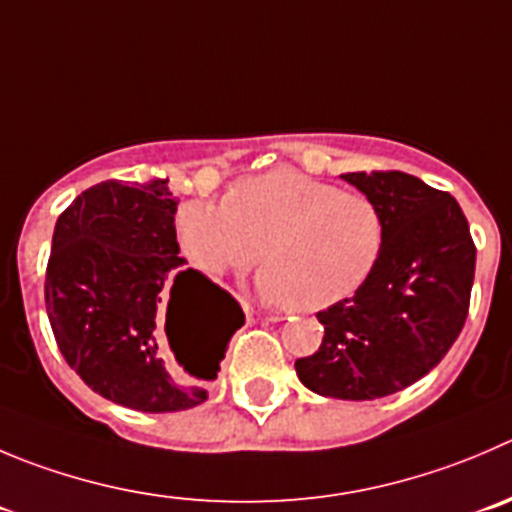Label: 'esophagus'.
Here are the masks:
<instances>
[{
	"label": "esophagus",
	"mask_w": 512,
	"mask_h": 512,
	"mask_svg": "<svg viewBox=\"0 0 512 512\" xmlns=\"http://www.w3.org/2000/svg\"><path fill=\"white\" fill-rule=\"evenodd\" d=\"M243 311H246V316H253V314H256V311H253L251 306L246 304V301H243ZM266 319H269V321H281V319H284V316H281V314H266Z\"/></svg>",
	"instance_id": "obj_1"
}]
</instances>
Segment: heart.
<instances>
[{"label": "heart", "instance_id": "heart-1", "mask_svg": "<svg viewBox=\"0 0 512 512\" xmlns=\"http://www.w3.org/2000/svg\"><path fill=\"white\" fill-rule=\"evenodd\" d=\"M175 238L208 276L248 271L264 251L259 286L266 299L319 311L347 301L372 276L384 248V218L362 193L274 168L238 180L223 203H180Z\"/></svg>", "mask_w": 512, "mask_h": 512}]
</instances>
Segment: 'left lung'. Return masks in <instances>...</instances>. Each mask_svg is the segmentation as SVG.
<instances>
[{"label": "left lung", "instance_id": "1", "mask_svg": "<svg viewBox=\"0 0 512 512\" xmlns=\"http://www.w3.org/2000/svg\"><path fill=\"white\" fill-rule=\"evenodd\" d=\"M342 178L382 211V256L357 294L316 314L321 347L294 367L311 392L359 402L410 387L450 352L470 309L475 243L460 203L415 175Z\"/></svg>", "mask_w": 512, "mask_h": 512}]
</instances>
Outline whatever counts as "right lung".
<instances>
[{
  "label": "right lung",
  "mask_w": 512,
  "mask_h": 512,
  "mask_svg": "<svg viewBox=\"0 0 512 512\" xmlns=\"http://www.w3.org/2000/svg\"><path fill=\"white\" fill-rule=\"evenodd\" d=\"M175 211L168 180H105L60 213L52 236L45 304L57 347L92 392L130 410L206 402L243 326L241 304L178 256ZM165 341L193 380L169 369Z\"/></svg>",
  "instance_id": "obj_1"
}]
</instances>
